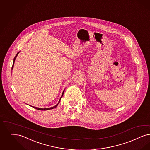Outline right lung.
Wrapping results in <instances>:
<instances>
[{"label":"right lung","mask_w":150,"mask_h":150,"mask_svg":"<svg viewBox=\"0 0 150 150\" xmlns=\"http://www.w3.org/2000/svg\"><path fill=\"white\" fill-rule=\"evenodd\" d=\"M19 52H18V53L17 54H16V56H15V57L14 58V60H13V65H12V70L13 69V66H14V61H15V60H16V58L17 57V56H18V54H19ZM64 91L65 90H64V91H63V93H62V96H61V98H60V100H59V102L58 103V104L60 103V100H61V98L63 96V95H64ZM58 104H56V105H54V107H51V108H37V107H32L33 108H35L36 109H38V110H50V109H54V108H56L57 105H58Z\"/></svg>","instance_id":"right-lung-1"}]
</instances>
